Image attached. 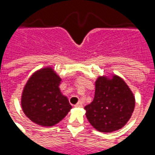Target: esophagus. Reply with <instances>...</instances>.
Listing matches in <instances>:
<instances>
[{
    "label": "esophagus",
    "mask_w": 155,
    "mask_h": 155,
    "mask_svg": "<svg viewBox=\"0 0 155 155\" xmlns=\"http://www.w3.org/2000/svg\"><path fill=\"white\" fill-rule=\"evenodd\" d=\"M82 106H83V103H82L81 101H79L77 104L74 105V107H78V108L82 107Z\"/></svg>",
    "instance_id": "1"
}]
</instances>
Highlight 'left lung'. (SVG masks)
<instances>
[{
  "label": "left lung",
  "mask_w": 155,
  "mask_h": 155,
  "mask_svg": "<svg viewBox=\"0 0 155 155\" xmlns=\"http://www.w3.org/2000/svg\"><path fill=\"white\" fill-rule=\"evenodd\" d=\"M133 93L117 75L99 77L95 82L94 101L86 105V117L95 130L110 133L129 121L134 109Z\"/></svg>",
  "instance_id": "left-lung-1"
}]
</instances>
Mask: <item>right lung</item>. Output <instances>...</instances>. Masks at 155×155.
<instances>
[{"label":"right lung","mask_w":155,"mask_h":155,"mask_svg":"<svg viewBox=\"0 0 155 155\" xmlns=\"http://www.w3.org/2000/svg\"><path fill=\"white\" fill-rule=\"evenodd\" d=\"M61 79L50 67L32 74L21 96V107L26 116L41 126H53L71 110L68 99L61 94Z\"/></svg>","instance_id":"add662e5"}]
</instances>
